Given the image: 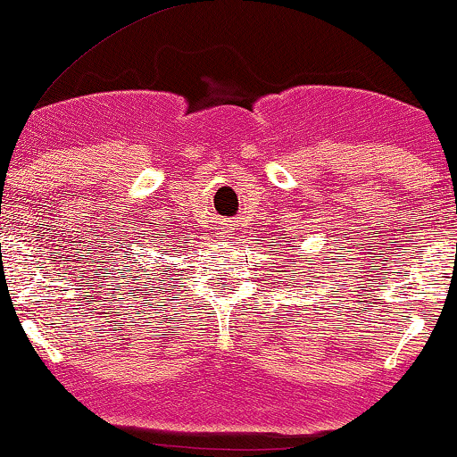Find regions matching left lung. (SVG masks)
<instances>
[{"instance_id": "obj_1", "label": "left lung", "mask_w": 457, "mask_h": 457, "mask_svg": "<svg viewBox=\"0 0 457 457\" xmlns=\"http://www.w3.org/2000/svg\"><path fill=\"white\" fill-rule=\"evenodd\" d=\"M306 268V272H303V268ZM308 272H312L310 270V266H297V268H293V270H289V274H291V277H289V280H291V283L293 285H299V283H302V280L305 278V274H308ZM289 280H287V283H289ZM287 287H289V285H287Z\"/></svg>"}]
</instances>
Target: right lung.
<instances>
[{
  "label": "right lung",
  "mask_w": 457,
  "mask_h": 457,
  "mask_svg": "<svg viewBox=\"0 0 457 457\" xmlns=\"http://www.w3.org/2000/svg\"><path fill=\"white\" fill-rule=\"evenodd\" d=\"M160 243H162V241H160ZM160 243H158V247L162 249V245H160ZM164 247H166V249H172V252H177V247H174V245H164ZM164 253H168V252H164Z\"/></svg>",
  "instance_id": "add662e5"
}]
</instances>
